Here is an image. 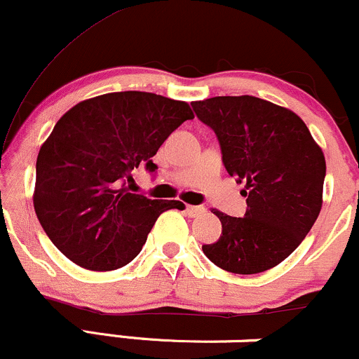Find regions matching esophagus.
<instances>
[{"mask_svg": "<svg viewBox=\"0 0 359 359\" xmlns=\"http://www.w3.org/2000/svg\"><path fill=\"white\" fill-rule=\"evenodd\" d=\"M185 212H187V216L191 217H199L203 216V214L205 212V208L204 205H185Z\"/></svg>", "mask_w": 359, "mask_h": 359, "instance_id": "34e87169", "label": "esophagus"}]
</instances>
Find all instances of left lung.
<instances>
[{"label":"left lung","instance_id":"8db88e82","mask_svg":"<svg viewBox=\"0 0 359 359\" xmlns=\"http://www.w3.org/2000/svg\"><path fill=\"white\" fill-rule=\"evenodd\" d=\"M211 126L222 163L245 184V217L212 209L221 238L203 251L214 265L240 275L273 269L302 243L323 208L325 158L294 111L255 96L192 102Z\"/></svg>","mask_w":359,"mask_h":359}]
</instances>
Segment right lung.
Returning a JSON list of instances; mask_svg holds the SVG:
<instances>
[{
  "label": "right lung",
  "mask_w": 359,
  "mask_h": 359,
  "mask_svg": "<svg viewBox=\"0 0 359 359\" xmlns=\"http://www.w3.org/2000/svg\"><path fill=\"white\" fill-rule=\"evenodd\" d=\"M192 118L187 102L140 90L69 109L36 156L34 208L53 245L94 271L121 269L137 257L156 217L184 204L128 192L126 180L140 165L155 172L151 156Z\"/></svg>",
  "instance_id": "right-lung-1"
}]
</instances>
